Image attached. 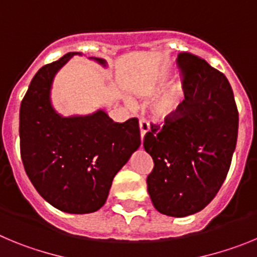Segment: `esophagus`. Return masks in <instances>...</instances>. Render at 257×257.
<instances>
[{
	"instance_id": "1",
	"label": "esophagus",
	"mask_w": 257,
	"mask_h": 257,
	"mask_svg": "<svg viewBox=\"0 0 257 257\" xmlns=\"http://www.w3.org/2000/svg\"><path fill=\"white\" fill-rule=\"evenodd\" d=\"M149 131H150L149 123L145 121V120H140V132H141V138H142V141H143V137H145V134Z\"/></svg>"
}]
</instances>
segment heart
<instances>
[{"label": "heart", "instance_id": "b5f03b06", "mask_svg": "<svg viewBox=\"0 0 257 257\" xmlns=\"http://www.w3.org/2000/svg\"><path fill=\"white\" fill-rule=\"evenodd\" d=\"M154 93V91H149L143 93V96H151ZM179 96H182V91L180 88H177V91H174V93L169 94L165 98H163L161 101L155 103L152 111L156 115L157 117H169L174 115L178 111V107H179ZM129 107H133V102L132 101H126Z\"/></svg>", "mask_w": 257, "mask_h": 257}]
</instances>
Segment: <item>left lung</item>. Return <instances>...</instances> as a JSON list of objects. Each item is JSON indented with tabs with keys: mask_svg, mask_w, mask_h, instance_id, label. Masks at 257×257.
<instances>
[{
	"mask_svg": "<svg viewBox=\"0 0 257 257\" xmlns=\"http://www.w3.org/2000/svg\"><path fill=\"white\" fill-rule=\"evenodd\" d=\"M184 100L143 140L154 169L147 191L155 209L183 218L211 202L225 180L238 136V110L223 73L196 55L180 52Z\"/></svg>",
	"mask_w": 257,
	"mask_h": 257,
	"instance_id": "1",
	"label": "left lung"
}]
</instances>
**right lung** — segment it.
<instances>
[{
    "mask_svg": "<svg viewBox=\"0 0 257 257\" xmlns=\"http://www.w3.org/2000/svg\"><path fill=\"white\" fill-rule=\"evenodd\" d=\"M78 54L42 66L32 79L20 105V154L32 184L48 203L69 214H89L105 205L112 179L140 147L141 134L136 117L114 123L103 110L70 117L55 111L50 98L55 74Z\"/></svg>",
    "mask_w": 257,
    "mask_h": 257,
    "instance_id": "add662e5",
    "label": "right lung"
}]
</instances>
